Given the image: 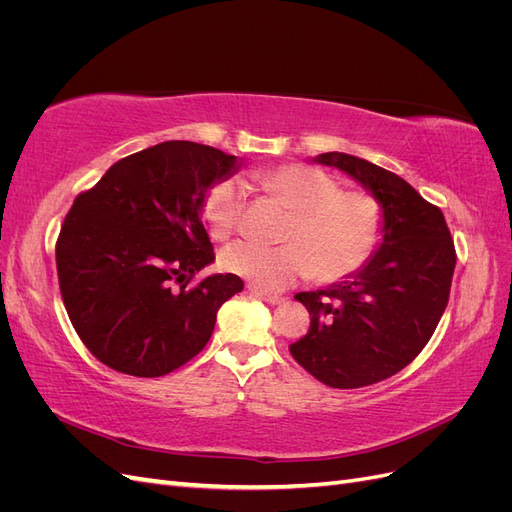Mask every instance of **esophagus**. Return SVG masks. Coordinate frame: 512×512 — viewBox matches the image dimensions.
Masks as SVG:
<instances>
[{"instance_id": "1", "label": "esophagus", "mask_w": 512, "mask_h": 512, "mask_svg": "<svg viewBox=\"0 0 512 512\" xmlns=\"http://www.w3.org/2000/svg\"><path fill=\"white\" fill-rule=\"evenodd\" d=\"M250 292L254 294V297L262 299V301L269 303V305H277V303H282V301H284V297H280V294H271V292H265V290H260L258 286H250Z\"/></svg>"}]
</instances>
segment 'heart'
Wrapping results in <instances>:
<instances>
[{
	"label": "heart",
	"mask_w": 512,
	"mask_h": 512,
	"mask_svg": "<svg viewBox=\"0 0 512 512\" xmlns=\"http://www.w3.org/2000/svg\"><path fill=\"white\" fill-rule=\"evenodd\" d=\"M256 183L292 209L282 245L237 241L222 254L228 273L262 290H284L314 273L318 282L346 280L367 265L382 241L384 209L363 188H339L329 170L290 162L256 170ZM243 190L232 179L211 185L203 198V220L213 239H228L239 228Z\"/></svg>",
	"instance_id": "1"
}]
</instances>
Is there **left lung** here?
Instances as JSON below:
<instances>
[{
    "label": "left lung",
    "instance_id": "8db88e82",
    "mask_svg": "<svg viewBox=\"0 0 512 512\" xmlns=\"http://www.w3.org/2000/svg\"><path fill=\"white\" fill-rule=\"evenodd\" d=\"M384 209L380 250L348 280L299 292L309 331L290 344L292 359L333 389H359L395 376L425 348L444 314L455 271V243L440 207L408 181L348 153H320Z\"/></svg>",
    "mask_w": 512,
    "mask_h": 512
}]
</instances>
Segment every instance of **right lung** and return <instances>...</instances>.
<instances>
[{
	"label": "right lung",
	"mask_w": 512,
	"mask_h": 512,
	"mask_svg": "<svg viewBox=\"0 0 512 512\" xmlns=\"http://www.w3.org/2000/svg\"><path fill=\"white\" fill-rule=\"evenodd\" d=\"M237 158L190 141H166L115 162L74 198L55 258L74 331L100 363L160 378L203 350L239 275L192 277L215 260L200 220L215 181Z\"/></svg>",
	"instance_id": "obj_1"
}]
</instances>
